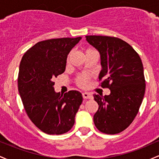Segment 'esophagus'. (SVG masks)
Instances as JSON below:
<instances>
[{
  "label": "esophagus",
  "instance_id": "34e87169",
  "mask_svg": "<svg viewBox=\"0 0 159 159\" xmlns=\"http://www.w3.org/2000/svg\"><path fill=\"white\" fill-rule=\"evenodd\" d=\"M82 96H83V98H84V99H87V98L90 99V98H93L92 95L90 93H82Z\"/></svg>",
  "mask_w": 159,
  "mask_h": 159
}]
</instances>
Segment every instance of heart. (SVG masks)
Here are the masks:
<instances>
[{"mask_svg": "<svg viewBox=\"0 0 159 159\" xmlns=\"http://www.w3.org/2000/svg\"><path fill=\"white\" fill-rule=\"evenodd\" d=\"M96 51L95 49L92 48H87L85 49V54H89V53L94 52ZM70 55V54H69ZM69 55L68 57V60L69 57ZM76 82H77L78 85L81 87H87V84L89 83V77L87 75H80L78 76L77 79H76Z\"/></svg>", "mask_w": 159, "mask_h": 159, "instance_id": "1", "label": "heart"}]
</instances>
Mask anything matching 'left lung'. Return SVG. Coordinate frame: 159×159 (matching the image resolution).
<instances>
[{
	"instance_id": "left-lung-1",
	"label": "left lung",
	"mask_w": 159,
	"mask_h": 159,
	"mask_svg": "<svg viewBox=\"0 0 159 159\" xmlns=\"http://www.w3.org/2000/svg\"><path fill=\"white\" fill-rule=\"evenodd\" d=\"M86 39L100 54L102 87L111 90L108 96L93 95L98 105L94 124L105 134H118L132 123L143 101L146 89L143 63L134 49L119 38L86 36Z\"/></svg>"
}]
</instances>
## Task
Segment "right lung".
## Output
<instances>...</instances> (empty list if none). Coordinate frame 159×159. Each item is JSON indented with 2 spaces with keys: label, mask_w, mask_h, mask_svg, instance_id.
<instances>
[{
  "label": "right lung",
  "mask_w": 159,
  "mask_h": 159,
  "mask_svg": "<svg viewBox=\"0 0 159 159\" xmlns=\"http://www.w3.org/2000/svg\"><path fill=\"white\" fill-rule=\"evenodd\" d=\"M81 37L60 38L37 43L25 53L19 66L18 88L27 116L42 132H69L81 105L82 94L54 91V78L63 73L72 48Z\"/></svg>",
  "instance_id": "1"
}]
</instances>
